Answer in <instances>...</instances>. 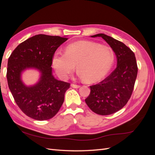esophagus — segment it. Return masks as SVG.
<instances>
[{"mask_svg":"<svg viewBox=\"0 0 155 155\" xmlns=\"http://www.w3.org/2000/svg\"><path fill=\"white\" fill-rule=\"evenodd\" d=\"M71 87H72V88H79V87H80V85H76V84H74V83H72V84H71Z\"/></svg>","mask_w":155,"mask_h":155,"instance_id":"esophagus-1","label":"esophagus"}]
</instances>
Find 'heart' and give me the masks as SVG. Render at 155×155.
I'll list each match as a JSON object with an SVG mask.
<instances>
[{"label":"heart","instance_id":"heart-1","mask_svg":"<svg viewBox=\"0 0 155 155\" xmlns=\"http://www.w3.org/2000/svg\"><path fill=\"white\" fill-rule=\"evenodd\" d=\"M114 61V51L107 46L91 41L68 45L64 52L56 50L51 63L58 76L67 79L76 65L79 76L87 82H96L109 72Z\"/></svg>","mask_w":155,"mask_h":155}]
</instances>
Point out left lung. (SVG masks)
<instances>
[{"label":"left lung","mask_w":155,"mask_h":155,"mask_svg":"<svg viewBox=\"0 0 155 155\" xmlns=\"http://www.w3.org/2000/svg\"><path fill=\"white\" fill-rule=\"evenodd\" d=\"M91 37H101L110 45L116 55L117 67L104 80L90 86L85 102L95 113L109 115L122 109L132 95L138 73L137 60L133 51L122 42L104 34Z\"/></svg>","instance_id":"8db88e82"}]
</instances>
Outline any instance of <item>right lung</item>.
<instances>
[{
	"label": "right lung",
	"instance_id": "add662e5",
	"mask_svg": "<svg viewBox=\"0 0 155 155\" xmlns=\"http://www.w3.org/2000/svg\"><path fill=\"white\" fill-rule=\"evenodd\" d=\"M67 37L39 34L18 45L8 61L7 80L9 88L20 109L36 120H49L58 113L63 105L64 94L70 84L59 81L52 75L51 59ZM39 70L41 78L34 86L22 83L21 73L26 68Z\"/></svg>",
	"mask_w": 155,
	"mask_h": 155
}]
</instances>
